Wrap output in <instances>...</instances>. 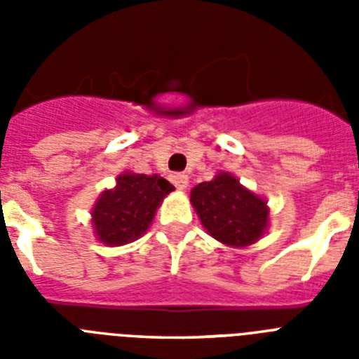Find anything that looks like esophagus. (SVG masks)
Here are the masks:
<instances>
[{"label":"esophagus","mask_w":359,"mask_h":359,"mask_svg":"<svg viewBox=\"0 0 359 359\" xmlns=\"http://www.w3.org/2000/svg\"><path fill=\"white\" fill-rule=\"evenodd\" d=\"M170 182H172V185L176 187L177 190H185L187 187H189V176L182 172H174L170 174Z\"/></svg>","instance_id":"obj_1"}]
</instances>
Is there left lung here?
I'll list each match as a JSON object with an SVG mask.
<instances>
[{
  "instance_id": "left-lung-1",
  "label": "left lung",
  "mask_w": 359,
  "mask_h": 359,
  "mask_svg": "<svg viewBox=\"0 0 359 359\" xmlns=\"http://www.w3.org/2000/svg\"><path fill=\"white\" fill-rule=\"evenodd\" d=\"M190 201L208 233L228 246H248L268 226L264 199L252 194L226 172L194 187Z\"/></svg>"
}]
</instances>
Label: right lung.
Returning a JSON list of instances; mask_svg holds the SVG:
<instances>
[{
	"label": "right lung",
	"instance_id": "right-lung-1",
	"mask_svg": "<svg viewBox=\"0 0 359 359\" xmlns=\"http://www.w3.org/2000/svg\"><path fill=\"white\" fill-rule=\"evenodd\" d=\"M170 190H174V187L156 174H120L115 189L104 190L91 212L98 241L120 246L142 237L161 199Z\"/></svg>",
	"mask_w": 359,
	"mask_h": 359
}]
</instances>
